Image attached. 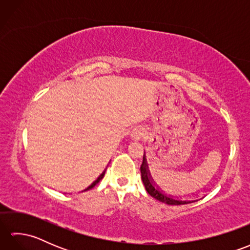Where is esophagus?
<instances>
[{
	"instance_id": "esophagus-1",
	"label": "esophagus",
	"mask_w": 250,
	"mask_h": 250,
	"mask_svg": "<svg viewBox=\"0 0 250 250\" xmlns=\"http://www.w3.org/2000/svg\"><path fill=\"white\" fill-rule=\"evenodd\" d=\"M146 134V129L143 125H137L135 128L132 130L131 132V137L133 140H141L143 136Z\"/></svg>"
}]
</instances>
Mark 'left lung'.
<instances>
[{"mask_svg":"<svg viewBox=\"0 0 250 250\" xmlns=\"http://www.w3.org/2000/svg\"><path fill=\"white\" fill-rule=\"evenodd\" d=\"M141 174H142L143 184H144L147 192L149 193L152 198L162 202V203H166L167 205H183V204H189L194 202V201H187V200L175 198L173 195L167 194L166 191H163L158 185H156L155 180L152 179L150 175L149 168H148V164L145 158V152H144V157H143V163L141 166Z\"/></svg>","mask_w":250,"mask_h":250,"instance_id":"obj_1","label":"left lung"}]
</instances>
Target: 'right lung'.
Segmentation results:
<instances>
[{"label": "right lung", "mask_w": 250, "mask_h": 250, "mask_svg": "<svg viewBox=\"0 0 250 250\" xmlns=\"http://www.w3.org/2000/svg\"><path fill=\"white\" fill-rule=\"evenodd\" d=\"M105 171H106V169H105ZM105 171H103V173H102V174H101V175H100V176H99V177H98L97 179H95V180H94V182H93V183H92L91 185H90L88 188H86V189H84V190H83V191H87V190H90V189H92V188L94 187V186H95V185H97V184H98V183L100 182V180H101V179H102V178L104 177V175H105Z\"/></svg>", "instance_id": "obj_1"}]
</instances>
